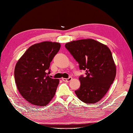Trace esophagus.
Instances as JSON below:
<instances>
[{
	"mask_svg": "<svg viewBox=\"0 0 133 133\" xmlns=\"http://www.w3.org/2000/svg\"><path fill=\"white\" fill-rule=\"evenodd\" d=\"M72 79V78L71 76H69L68 78H62V80L63 82H69L70 80Z\"/></svg>",
	"mask_w": 133,
	"mask_h": 133,
	"instance_id": "obj_1",
	"label": "esophagus"
}]
</instances>
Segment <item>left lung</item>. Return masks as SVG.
I'll return each instance as SVG.
<instances>
[{"instance_id": "left-lung-1", "label": "left lung", "mask_w": 133, "mask_h": 133, "mask_svg": "<svg viewBox=\"0 0 133 133\" xmlns=\"http://www.w3.org/2000/svg\"><path fill=\"white\" fill-rule=\"evenodd\" d=\"M65 46L86 76H80V87L75 92L87 104L99 102L106 94L116 76V66L111 51L93 39H82L66 43Z\"/></svg>"}]
</instances>
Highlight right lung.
I'll list each match as a JSON object with an SVG mask.
<instances>
[{
  "instance_id": "obj_1",
  "label": "right lung",
  "mask_w": 133,
  "mask_h": 133,
  "mask_svg": "<svg viewBox=\"0 0 133 133\" xmlns=\"http://www.w3.org/2000/svg\"><path fill=\"white\" fill-rule=\"evenodd\" d=\"M60 48L58 43L44 42L30 46L16 64L14 78L26 101L45 106L54 97L59 83L50 77V63Z\"/></svg>"
}]
</instances>
